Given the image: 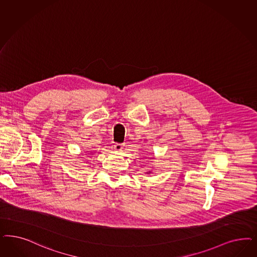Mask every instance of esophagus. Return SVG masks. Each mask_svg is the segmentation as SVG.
<instances>
[{
  "mask_svg": "<svg viewBox=\"0 0 257 257\" xmlns=\"http://www.w3.org/2000/svg\"><path fill=\"white\" fill-rule=\"evenodd\" d=\"M114 149H115L116 151H122V149H123V145L122 144H115L114 145Z\"/></svg>",
  "mask_w": 257,
  "mask_h": 257,
  "instance_id": "1",
  "label": "esophagus"
}]
</instances>
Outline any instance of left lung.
I'll list each match as a JSON object with an SVG mask.
<instances>
[{
	"mask_svg": "<svg viewBox=\"0 0 257 257\" xmlns=\"http://www.w3.org/2000/svg\"><path fill=\"white\" fill-rule=\"evenodd\" d=\"M147 174H151L152 173V171H148V172H146Z\"/></svg>",
	"mask_w": 257,
	"mask_h": 257,
	"instance_id": "1",
	"label": "left lung"
}]
</instances>
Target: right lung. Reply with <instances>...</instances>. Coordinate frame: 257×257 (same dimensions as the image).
Segmentation results:
<instances>
[{"label":"right lung","instance_id":"add662e5","mask_svg":"<svg viewBox=\"0 0 257 257\" xmlns=\"http://www.w3.org/2000/svg\"><path fill=\"white\" fill-rule=\"evenodd\" d=\"M89 152H90V153H89V154H92V153H93V152H94V151H89Z\"/></svg>","mask_w":257,"mask_h":257}]
</instances>
